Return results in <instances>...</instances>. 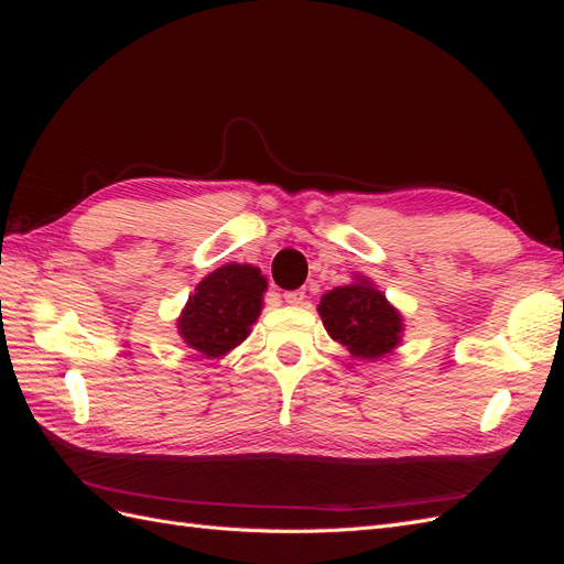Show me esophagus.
Returning a JSON list of instances; mask_svg holds the SVG:
<instances>
[{"mask_svg": "<svg viewBox=\"0 0 564 564\" xmlns=\"http://www.w3.org/2000/svg\"><path fill=\"white\" fill-rule=\"evenodd\" d=\"M303 299H305L303 289H294V292H284V303H289V305H299V303H303Z\"/></svg>", "mask_w": 564, "mask_h": 564, "instance_id": "esophagus-1", "label": "esophagus"}]
</instances>
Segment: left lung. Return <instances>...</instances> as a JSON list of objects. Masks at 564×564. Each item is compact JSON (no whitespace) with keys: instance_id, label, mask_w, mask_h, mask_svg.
<instances>
[{"instance_id":"8db88e82","label":"left lung","mask_w":564,"mask_h":564,"mask_svg":"<svg viewBox=\"0 0 564 564\" xmlns=\"http://www.w3.org/2000/svg\"><path fill=\"white\" fill-rule=\"evenodd\" d=\"M317 313L329 336L360 360H379L402 340V315L362 275L324 294Z\"/></svg>"}]
</instances>
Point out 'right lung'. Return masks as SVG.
Returning a JSON list of instances; mask_svg holds the SVG:
<instances>
[{"mask_svg":"<svg viewBox=\"0 0 564 564\" xmlns=\"http://www.w3.org/2000/svg\"><path fill=\"white\" fill-rule=\"evenodd\" d=\"M268 289L259 268L228 263L204 278L178 317V334L204 357H224L249 336Z\"/></svg>","mask_w":564,"mask_h":564,"instance_id":"obj_1","label":"right lung"}]
</instances>
